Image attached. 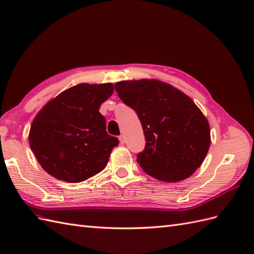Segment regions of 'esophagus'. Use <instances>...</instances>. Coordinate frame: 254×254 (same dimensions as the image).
I'll return each instance as SVG.
<instances>
[{
    "mask_svg": "<svg viewBox=\"0 0 254 254\" xmlns=\"http://www.w3.org/2000/svg\"><path fill=\"white\" fill-rule=\"evenodd\" d=\"M119 140H120V144H121V145L125 144V142H126L125 135H120V136H119Z\"/></svg>",
    "mask_w": 254,
    "mask_h": 254,
    "instance_id": "obj_1",
    "label": "esophagus"
}]
</instances>
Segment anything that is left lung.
<instances>
[{
  "label": "left lung",
  "mask_w": 254,
  "mask_h": 254,
  "mask_svg": "<svg viewBox=\"0 0 254 254\" xmlns=\"http://www.w3.org/2000/svg\"><path fill=\"white\" fill-rule=\"evenodd\" d=\"M115 89L144 129L146 146L137 154L144 172L171 184L193 175L209 150L210 127L190 97L157 79L123 80Z\"/></svg>",
  "instance_id": "8db88e82"
}]
</instances>
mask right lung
Here are the masks:
<instances>
[{
    "label": "right lung",
    "mask_w": 254,
    "mask_h": 254,
    "mask_svg": "<svg viewBox=\"0 0 254 254\" xmlns=\"http://www.w3.org/2000/svg\"><path fill=\"white\" fill-rule=\"evenodd\" d=\"M113 83H79L45 105L32 122L29 142L38 163L51 176L81 183L105 168L119 140L106 132L101 104Z\"/></svg>",
    "instance_id": "obj_1"
}]
</instances>
